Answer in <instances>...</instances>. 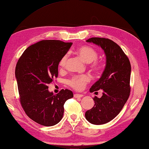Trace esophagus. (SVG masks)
<instances>
[{
    "label": "esophagus",
    "mask_w": 149,
    "mask_h": 149,
    "mask_svg": "<svg viewBox=\"0 0 149 149\" xmlns=\"http://www.w3.org/2000/svg\"><path fill=\"white\" fill-rule=\"evenodd\" d=\"M82 96H83V95L80 94H74V97H82Z\"/></svg>",
    "instance_id": "1"
}]
</instances>
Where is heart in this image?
I'll use <instances>...</instances> for the list:
<instances>
[{"label": "heart", "mask_w": 149, "mask_h": 149, "mask_svg": "<svg viewBox=\"0 0 149 149\" xmlns=\"http://www.w3.org/2000/svg\"><path fill=\"white\" fill-rule=\"evenodd\" d=\"M76 52L78 55L84 61L85 63H90V67L94 72H98L101 69V65L96 61L97 58V53L93 48L89 46H81L77 49ZM68 58V55L65 54L61 58L59 61V66L63 67L66 64ZM90 77L88 75H79L70 79L68 84L70 86L75 90H81L84 87L85 84L88 82Z\"/></svg>", "instance_id": "b5f03b06"}]
</instances>
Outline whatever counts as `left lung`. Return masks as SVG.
I'll list each match as a JSON object with an SVG mask.
<instances>
[{
    "instance_id": "1",
    "label": "left lung",
    "mask_w": 149,
    "mask_h": 149,
    "mask_svg": "<svg viewBox=\"0 0 149 149\" xmlns=\"http://www.w3.org/2000/svg\"><path fill=\"white\" fill-rule=\"evenodd\" d=\"M86 41L100 47L106 55L104 72L90 88V92L94 93L102 90V96H95L94 106L85 113L90 123L102 125L115 118L127 101L130 93L131 64L123 51L114 41L102 38H92Z\"/></svg>"
}]
</instances>
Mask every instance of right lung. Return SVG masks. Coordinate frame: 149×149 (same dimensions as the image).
<instances>
[{"label": "right lung", "mask_w": 149, "mask_h": 149, "mask_svg": "<svg viewBox=\"0 0 149 149\" xmlns=\"http://www.w3.org/2000/svg\"><path fill=\"white\" fill-rule=\"evenodd\" d=\"M72 44L60 40L40 41L27 48L16 64L21 105L27 116L40 125L57 124L63 118L65 102L73 97L68 89L57 94L48 91V84L58 76L61 58Z\"/></svg>", "instance_id": "1"}]
</instances>
